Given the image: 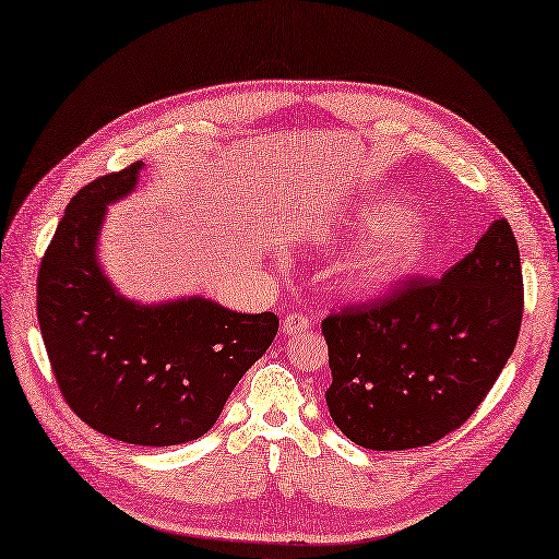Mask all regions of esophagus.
<instances>
[{"label":"esophagus","mask_w":559,"mask_h":559,"mask_svg":"<svg viewBox=\"0 0 559 559\" xmlns=\"http://www.w3.org/2000/svg\"><path fill=\"white\" fill-rule=\"evenodd\" d=\"M310 329H312V321H310L306 314H300V312L286 314V317H284V321H282V331H284L286 335L306 333V331H310Z\"/></svg>","instance_id":"esophagus-1"}]
</instances>
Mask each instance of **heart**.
Wrapping results in <instances>:
<instances>
[{"mask_svg": "<svg viewBox=\"0 0 559 559\" xmlns=\"http://www.w3.org/2000/svg\"><path fill=\"white\" fill-rule=\"evenodd\" d=\"M352 228L376 230L337 270V289L352 298H370L392 289L425 263L429 235L399 202H378L349 216Z\"/></svg>", "mask_w": 559, "mask_h": 559, "instance_id": "heart-1", "label": "heart"}]
</instances>
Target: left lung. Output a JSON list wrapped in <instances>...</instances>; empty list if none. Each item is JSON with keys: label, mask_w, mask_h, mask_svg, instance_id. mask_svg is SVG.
<instances>
[{"label": "left lung", "mask_w": 559, "mask_h": 559, "mask_svg": "<svg viewBox=\"0 0 559 559\" xmlns=\"http://www.w3.org/2000/svg\"><path fill=\"white\" fill-rule=\"evenodd\" d=\"M522 267L506 218L441 280L321 321L329 413L352 443L411 450L460 429L497 382L522 321Z\"/></svg>", "instance_id": "left-lung-1"}]
</instances>
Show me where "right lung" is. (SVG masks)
<instances>
[{
  "instance_id": "1",
  "label": "right lung",
  "mask_w": 559,
  "mask_h": 559,
  "mask_svg": "<svg viewBox=\"0 0 559 559\" xmlns=\"http://www.w3.org/2000/svg\"><path fill=\"white\" fill-rule=\"evenodd\" d=\"M144 163L91 181L72 198L37 280V317L70 408L95 431L148 448L207 433L280 319L191 296L142 306L116 292L97 261L109 202L138 189Z\"/></svg>"
}]
</instances>
